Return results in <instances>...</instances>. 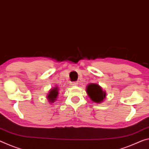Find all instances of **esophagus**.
Listing matches in <instances>:
<instances>
[{"label": "esophagus", "instance_id": "34e87169", "mask_svg": "<svg viewBox=\"0 0 149 149\" xmlns=\"http://www.w3.org/2000/svg\"><path fill=\"white\" fill-rule=\"evenodd\" d=\"M77 82H72V83H71V86H77Z\"/></svg>", "mask_w": 149, "mask_h": 149}]
</instances>
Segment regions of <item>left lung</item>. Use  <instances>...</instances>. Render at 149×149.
Instances as JSON below:
<instances>
[{
    "label": "left lung",
    "instance_id": "1",
    "mask_svg": "<svg viewBox=\"0 0 149 149\" xmlns=\"http://www.w3.org/2000/svg\"><path fill=\"white\" fill-rule=\"evenodd\" d=\"M87 93L91 100L97 103L103 102L106 97V92L97 84H89L86 87Z\"/></svg>",
    "mask_w": 149,
    "mask_h": 149
}]
</instances>
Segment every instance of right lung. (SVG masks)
Returning <instances> with one entry per match:
<instances>
[{"label": "right lung", "instance_id": "obj_1", "mask_svg": "<svg viewBox=\"0 0 149 149\" xmlns=\"http://www.w3.org/2000/svg\"><path fill=\"white\" fill-rule=\"evenodd\" d=\"M59 94V88L57 87H54L53 88L49 89V93L47 95L46 97L48 99V102L50 103H54V101H56L57 100Z\"/></svg>", "mask_w": 149, "mask_h": 149}]
</instances>
